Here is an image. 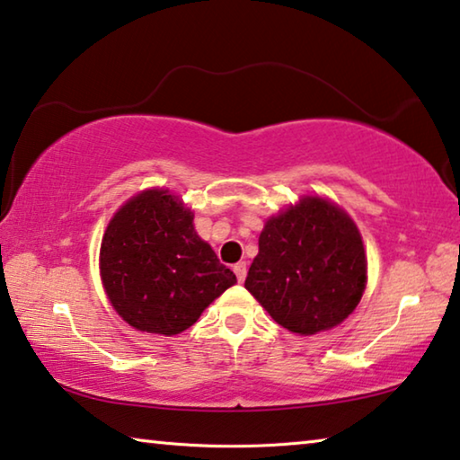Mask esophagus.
Segmentation results:
<instances>
[{
	"label": "esophagus",
	"mask_w": 460,
	"mask_h": 460,
	"mask_svg": "<svg viewBox=\"0 0 460 460\" xmlns=\"http://www.w3.org/2000/svg\"><path fill=\"white\" fill-rule=\"evenodd\" d=\"M232 270H234L238 281H244V278H246V263H244V261H240V263H236L234 267H232Z\"/></svg>",
	"instance_id": "esophagus-1"
}]
</instances>
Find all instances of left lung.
Here are the masks:
<instances>
[{
    "mask_svg": "<svg viewBox=\"0 0 460 460\" xmlns=\"http://www.w3.org/2000/svg\"><path fill=\"white\" fill-rule=\"evenodd\" d=\"M368 279L358 226L323 197H302L265 222L244 288L271 319L298 335L337 327Z\"/></svg>",
    "mask_w": 460,
    "mask_h": 460,
    "instance_id": "1",
    "label": "left lung"
}]
</instances>
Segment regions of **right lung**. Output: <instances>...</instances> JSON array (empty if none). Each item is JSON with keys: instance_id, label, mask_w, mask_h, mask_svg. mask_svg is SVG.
I'll return each instance as SVG.
<instances>
[{"instance_id": "1", "label": "right lung", "mask_w": 460, "mask_h": 460, "mask_svg": "<svg viewBox=\"0 0 460 460\" xmlns=\"http://www.w3.org/2000/svg\"><path fill=\"white\" fill-rule=\"evenodd\" d=\"M112 308L133 329L176 335L197 323L236 275L193 228V211L168 189H147L112 216L101 244Z\"/></svg>"}]
</instances>
